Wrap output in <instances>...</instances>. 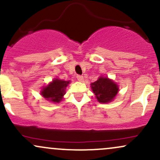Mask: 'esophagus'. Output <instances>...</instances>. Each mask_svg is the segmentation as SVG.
<instances>
[{"instance_id":"obj_1","label":"esophagus","mask_w":160,"mask_h":160,"mask_svg":"<svg viewBox=\"0 0 160 160\" xmlns=\"http://www.w3.org/2000/svg\"><path fill=\"white\" fill-rule=\"evenodd\" d=\"M77 79L80 82L83 81V77L81 76V75H78V76H77Z\"/></svg>"}]
</instances>
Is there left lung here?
Instances as JSON below:
<instances>
[{
  "label": "left lung",
  "instance_id": "obj_1",
  "mask_svg": "<svg viewBox=\"0 0 160 160\" xmlns=\"http://www.w3.org/2000/svg\"><path fill=\"white\" fill-rule=\"evenodd\" d=\"M91 88L98 102L103 104L112 102L119 91L118 86L116 82L111 79L102 76L95 82H92Z\"/></svg>",
  "mask_w": 160,
  "mask_h": 160
}]
</instances>
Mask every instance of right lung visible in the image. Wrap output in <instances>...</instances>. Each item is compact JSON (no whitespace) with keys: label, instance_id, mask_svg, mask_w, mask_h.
<instances>
[{"label":"right lung","instance_id":"add662e5","mask_svg":"<svg viewBox=\"0 0 160 160\" xmlns=\"http://www.w3.org/2000/svg\"><path fill=\"white\" fill-rule=\"evenodd\" d=\"M70 81L54 79L52 82L42 89L40 94L43 98L52 103H58L62 100L65 94V89Z\"/></svg>","mask_w":160,"mask_h":160}]
</instances>
